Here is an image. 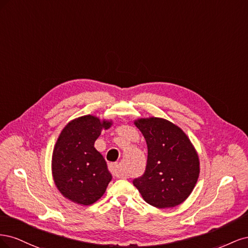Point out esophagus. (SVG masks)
I'll use <instances>...</instances> for the list:
<instances>
[{"instance_id": "1", "label": "esophagus", "mask_w": 248, "mask_h": 248, "mask_svg": "<svg viewBox=\"0 0 248 248\" xmlns=\"http://www.w3.org/2000/svg\"><path fill=\"white\" fill-rule=\"evenodd\" d=\"M108 169H109L111 174L114 175V176H116L118 178H121L123 176L121 170H120V167H119L118 163H109Z\"/></svg>"}]
</instances>
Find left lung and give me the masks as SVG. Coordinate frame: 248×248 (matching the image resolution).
<instances>
[{"label": "left lung", "instance_id": "8db88e82", "mask_svg": "<svg viewBox=\"0 0 248 248\" xmlns=\"http://www.w3.org/2000/svg\"><path fill=\"white\" fill-rule=\"evenodd\" d=\"M134 125L144 136L148 159L144 175L133 180L153 207H176L190 196L200 175L197 150L186 133L166 119L140 118Z\"/></svg>", "mask_w": 248, "mask_h": 248}]
</instances>
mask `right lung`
<instances>
[{
	"instance_id": "1",
	"label": "right lung",
	"mask_w": 248,
	"mask_h": 248,
	"mask_svg": "<svg viewBox=\"0 0 248 248\" xmlns=\"http://www.w3.org/2000/svg\"><path fill=\"white\" fill-rule=\"evenodd\" d=\"M111 124L110 120L86 115L72 120L60 133L52 152L51 172L64 198L89 206L106 192L111 174L94 142Z\"/></svg>"
}]
</instances>
